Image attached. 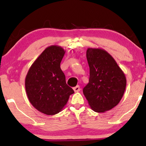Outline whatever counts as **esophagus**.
<instances>
[{
    "label": "esophagus",
    "instance_id": "1",
    "mask_svg": "<svg viewBox=\"0 0 146 146\" xmlns=\"http://www.w3.org/2000/svg\"><path fill=\"white\" fill-rule=\"evenodd\" d=\"M80 90V86L79 85L76 86L75 87H74V88H73V90L75 91V92H79Z\"/></svg>",
    "mask_w": 146,
    "mask_h": 146
}]
</instances>
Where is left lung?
Masks as SVG:
<instances>
[{"instance_id": "8db88e82", "label": "left lung", "mask_w": 146, "mask_h": 146, "mask_svg": "<svg viewBox=\"0 0 146 146\" xmlns=\"http://www.w3.org/2000/svg\"><path fill=\"white\" fill-rule=\"evenodd\" d=\"M86 58L90 77L83 94L92 110L106 112L115 107L123 98L127 85L125 75L105 50L88 48Z\"/></svg>"}]
</instances>
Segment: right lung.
<instances>
[{"label": "right lung", "instance_id": "add662e5", "mask_svg": "<svg viewBox=\"0 0 146 146\" xmlns=\"http://www.w3.org/2000/svg\"><path fill=\"white\" fill-rule=\"evenodd\" d=\"M66 51L60 46L47 47L31 65L25 77L28 99L33 107L48 115L60 112L74 91L66 84L60 63Z\"/></svg>", "mask_w": 146, "mask_h": 146}]
</instances>
